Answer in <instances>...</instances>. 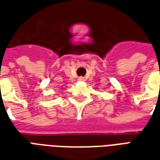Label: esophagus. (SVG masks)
<instances>
[{"label": "esophagus", "mask_w": 160, "mask_h": 160, "mask_svg": "<svg viewBox=\"0 0 160 160\" xmlns=\"http://www.w3.org/2000/svg\"><path fill=\"white\" fill-rule=\"evenodd\" d=\"M79 81H81V82H84V81H86V79H85V77H79Z\"/></svg>", "instance_id": "esophagus-1"}]
</instances>
